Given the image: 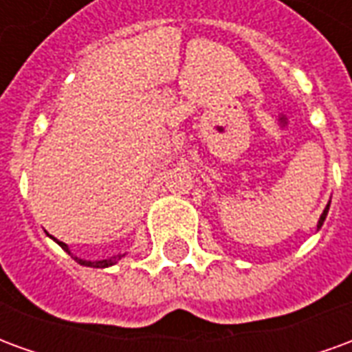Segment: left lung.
<instances>
[{
  "instance_id": "1",
  "label": "left lung",
  "mask_w": 352,
  "mask_h": 352,
  "mask_svg": "<svg viewBox=\"0 0 352 352\" xmlns=\"http://www.w3.org/2000/svg\"><path fill=\"white\" fill-rule=\"evenodd\" d=\"M328 209H330V204L324 207V211H322V214H320V219H318V224H317V230H320V226L324 224L326 221V214H328Z\"/></svg>"
}]
</instances>
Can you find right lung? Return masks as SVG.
<instances>
[{
    "label": "right lung",
    "instance_id": "obj_1",
    "mask_svg": "<svg viewBox=\"0 0 352 352\" xmlns=\"http://www.w3.org/2000/svg\"><path fill=\"white\" fill-rule=\"evenodd\" d=\"M62 249H64L67 254H72V251H69V247L64 243V241H58V239H54ZM73 256V254H72ZM126 254H115V256H111V258H105V260H96V262H92V260H85V258H79V256H73V258L77 260L80 265H87V267H109V265H115L116 262L120 258H124Z\"/></svg>",
    "mask_w": 352,
    "mask_h": 352
}]
</instances>
